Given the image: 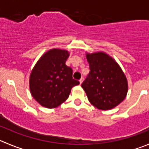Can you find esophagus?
I'll list each match as a JSON object with an SVG mask.
<instances>
[{"label": "esophagus", "mask_w": 149, "mask_h": 149, "mask_svg": "<svg viewBox=\"0 0 149 149\" xmlns=\"http://www.w3.org/2000/svg\"><path fill=\"white\" fill-rule=\"evenodd\" d=\"M83 80H84V78H83V77H81V78H80V80H79V81H80V84H81V83H83Z\"/></svg>", "instance_id": "1"}]
</instances>
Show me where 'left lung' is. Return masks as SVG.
<instances>
[{"mask_svg":"<svg viewBox=\"0 0 149 149\" xmlns=\"http://www.w3.org/2000/svg\"><path fill=\"white\" fill-rule=\"evenodd\" d=\"M90 72L81 86L89 102L103 110H110L125 99L127 80L118 64L103 52L87 55Z\"/></svg>","mask_w":149,"mask_h":149,"instance_id":"obj_1","label":"left lung"}]
</instances>
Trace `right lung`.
<instances>
[{
  "label": "right lung",
  "instance_id": "right-lung-1",
  "mask_svg": "<svg viewBox=\"0 0 149 149\" xmlns=\"http://www.w3.org/2000/svg\"><path fill=\"white\" fill-rule=\"evenodd\" d=\"M68 57L67 51L51 49L39 59L31 72V95L43 107L59 106L67 100L72 88L80 84L72 77V68L65 63Z\"/></svg>",
  "mask_w": 149,
  "mask_h": 149
}]
</instances>
